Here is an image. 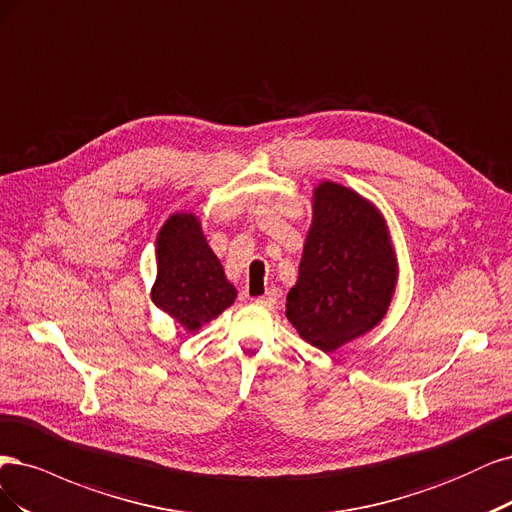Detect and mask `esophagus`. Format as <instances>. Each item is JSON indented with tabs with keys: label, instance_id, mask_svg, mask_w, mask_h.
<instances>
[{
	"label": "esophagus",
	"instance_id": "esophagus-1",
	"mask_svg": "<svg viewBox=\"0 0 512 512\" xmlns=\"http://www.w3.org/2000/svg\"><path fill=\"white\" fill-rule=\"evenodd\" d=\"M276 300H278V289H276V287H270L266 295H261V298H255L253 302L259 304V306H268V308H270V306L276 304Z\"/></svg>",
	"mask_w": 512,
	"mask_h": 512
}]
</instances>
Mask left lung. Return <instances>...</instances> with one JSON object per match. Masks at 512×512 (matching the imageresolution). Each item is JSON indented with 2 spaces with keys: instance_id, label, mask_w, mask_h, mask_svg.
I'll list each match as a JSON object with an SVG mask.
<instances>
[{
  "instance_id": "8db88e82",
  "label": "left lung",
  "mask_w": 512,
  "mask_h": 512,
  "mask_svg": "<svg viewBox=\"0 0 512 512\" xmlns=\"http://www.w3.org/2000/svg\"><path fill=\"white\" fill-rule=\"evenodd\" d=\"M312 202L287 319L308 344L334 353L385 317L398 266L385 221L364 197L327 180Z\"/></svg>"
}]
</instances>
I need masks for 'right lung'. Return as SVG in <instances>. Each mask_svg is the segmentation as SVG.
<instances>
[{"instance_id":"1","label":"right lung","mask_w":512,"mask_h":512,"mask_svg":"<svg viewBox=\"0 0 512 512\" xmlns=\"http://www.w3.org/2000/svg\"><path fill=\"white\" fill-rule=\"evenodd\" d=\"M155 306L195 332L232 306L236 289L225 278L221 261L208 246L195 214L178 212L157 238Z\"/></svg>"}]
</instances>
